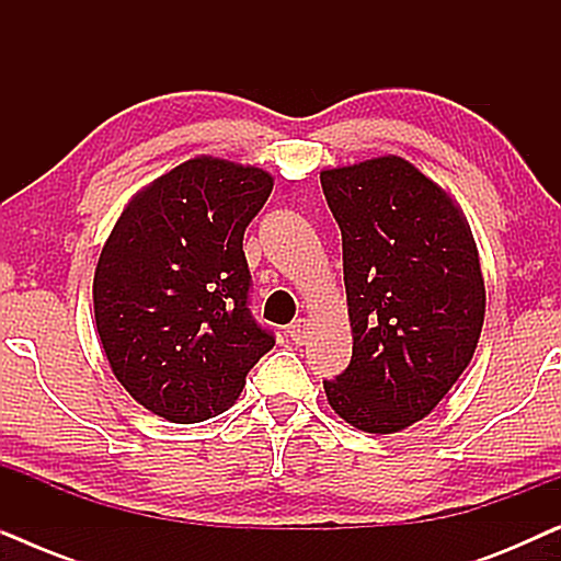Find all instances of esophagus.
Masks as SVG:
<instances>
[{
	"instance_id": "esophagus-1",
	"label": "esophagus",
	"mask_w": 561,
	"mask_h": 561,
	"mask_svg": "<svg viewBox=\"0 0 561 561\" xmlns=\"http://www.w3.org/2000/svg\"><path fill=\"white\" fill-rule=\"evenodd\" d=\"M288 336L296 344H304L306 336H309V324H306V319H294V321H290V324H288Z\"/></svg>"
}]
</instances>
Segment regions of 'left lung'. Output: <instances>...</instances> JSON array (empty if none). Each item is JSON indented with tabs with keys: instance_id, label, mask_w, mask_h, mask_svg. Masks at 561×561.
I'll list each match as a JSON object with an SVG mask.
<instances>
[{
	"instance_id": "1",
	"label": "left lung",
	"mask_w": 561,
	"mask_h": 561,
	"mask_svg": "<svg viewBox=\"0 0 561 561\" xmlns=\"http://www.w3.org/2000/svg\"><path fill=\"white\" fill-rule=\"evenodd\" d=\"M342 229L352 359L324 380L329 405L370 434L416 424L449 393L478 347L485 283L449 194L386 156L321 171Z\"/></svg>"
}]
</instances>
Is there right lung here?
Wrapping results in <instances>:
<instances>
[{
  "label": "right lung",
  "mask_w": 561,
  "mask_h": 561,
  "mask_svg": "<svg viewBox=\"0 0 561 561\" xmlns=\"http://www.w3.org/2000/svg\"><path fill=\"white\" fill-rule=\"evenodd\" d=\"M273 179L194 158L140 191L114 225L94 275V317L112 373L145 409L196 424L242 393L275 334L250 311L244 229Z\"/></svg>",
  "instance_id": "1"
}]
</instances>
